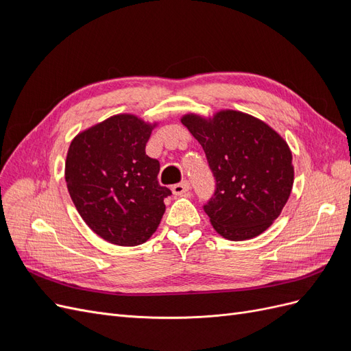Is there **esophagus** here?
<instances>
[{"instance_id":"1","label":"esophagus","mask_w":351,"mask_h":351,"mask_svg":"<svg viewBox=\"0 0 351 351\" xmlns=\"http://www.w3.org/2000/svg\"><path fill=\"white\" fill-rule=\"evenodd\" d=\"M171 190H173V193L176 196H184V195L189 193L190 184H189V182H182V183H178V184H174L171 187Z\"/></svg>"}]
</instances>
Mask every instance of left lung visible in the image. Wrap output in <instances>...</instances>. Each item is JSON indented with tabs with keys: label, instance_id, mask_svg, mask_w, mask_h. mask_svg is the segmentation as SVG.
<instances>
[{
	"label": "left lung",
	"instance_id": "1",
	"mask_svg": "<svg viewBox=\"0 0 351 351\" xmlns=\"http://www.w3.org/2000/svg\"><path fill=\"white\" fill-rule=\"evenodd\" d=\"M182 123L202 145L214 173L215 195L204 206L214 230L241 241L268 230L294 183L289 145L250 114L221 110L212 117L186 114Z\"/></svg>",
	"mask_w": 351,
	"mask_h": 351
}]
</instances>
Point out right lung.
Masks as SVG:
<instances>
[{
  "label": "right lung",
  "mask_w": 351,
  "mask_h": 351,
  "mask_svg": "<svg viewBox=\"0 0 351 351\" xmlns=\"http://www.w3.org/2000/svg\"><path fill=\"white\" fill-rule=\"evenodd\" d=\"M158 123L117 114L80 132L66 158V183L88 227L117 246H137L156 231L171 190L145 147Z\"/></svg>",
  "instance_id": "right-lung-1"
}]
</instances>
